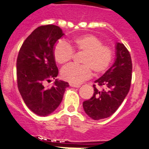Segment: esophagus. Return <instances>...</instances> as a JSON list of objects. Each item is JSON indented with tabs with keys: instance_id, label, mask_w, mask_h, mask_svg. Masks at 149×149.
<instances>
[{
	"instance_id": "1",
	"label": "esophagus",
	"mask_w": 149,
	"mask_h": 149,
	"mask_svg": "<svg viewBox=\"0 0 149 149\" xmlns=\"http://www.w3.org/2000/svg\"><path fill=\"white\" fill-rule=\"evenodd\" d=\"M70 86L74 87V88H80L81 84H74V83H70Z\"/></svg>"
}]
</instances>
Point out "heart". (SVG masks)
Returning <instances> with one entry per match:
<instances>
[{
  "instance_id": "obj_1",
  "label": "heart",
  "mask_w": 149,
  "mask_h": 149,
  "mask_svg": "<svg viewBox=\"0 0 149 149\" xmlns=\"http://www.w3.org/2000/svg\"><path fill=\"white\" fill-rule=\"evenodd\" d=\"M74 51L83 52L81 62L70 64L63 68L61 74L65 81L78 84L90 78L94 71L100 74L106 71L113 59V50L102 44V39L91 34H83L71 40L68 44L64 40L55 43L53 48L54 60L58 64H65L72 59Z\"/></svg>"
}]
</instances>
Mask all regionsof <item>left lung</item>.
Here are the masks:
<instances>
[{"label": "left lung", "mask_w": 149, "mask_h": 149, "mask_svg": "<svg viewBox=\"0 0 149 149\" xmlns=\"http://www.w3.org/2000/svg\"><path fill=\"white\" fill-rule=\"evenodd\" d=\"M132 63L129 52L123 44L116 45V59L114 65L95 81L94 95L83 102L87 115L94 120L110 117L119 108L130 89ZM103 86L102 90L96 85Z\"/></svg>", "instance_id": "obj_1"}]
</instances>
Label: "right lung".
<instances>
[{
	"mask_svg": "<svg viewBox=\"0 0 149 149\" xmlns=\"http://www.w3.org/2000/svg\"><path fill=\"white\" fill-rule=\"evenodd\" d=\"M64 35L58 26L37 27L21 45L17 59V81L24 102L36 115L47 116L59 106L68 82L56 80L51 88L44 83L58 76L54 44Z\"/></svg>",
	"mask_w": 149,
	"mask_h": 149,
	"instance_id": "add662e5",
	"label": "right lung"
}]
</instances>
